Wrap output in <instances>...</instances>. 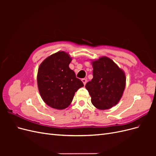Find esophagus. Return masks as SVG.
Masks as SVG:
<instances>
[{"mask_svg": "<svg viewBox=\"0 0 156 156\" xmlns=\"http://www.w3.org/2000/svg\"><path fill=\"white\" fill-rule=\"evenodd\" d=\"M82 82L83 83L84 85H85L86 83H87V79H82Z\"/></svg>", "mask_w": 156, "mask_h": 156, "instance_id": "esophagus-1", "label": "esophagus"}]
</instances>
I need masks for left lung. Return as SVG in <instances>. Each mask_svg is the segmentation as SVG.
Wrapping results in <instances>:
<instances>
[{
	"label": "left lung",
	"mask_w": 156,
	"mask_h": 156,
	"mask_svg": "<svg viewBox=\"0 0 156 156\" xmlns=\"http://www.w3.org/2000/svg\"><path fill=\"white\" fill-rule=\"evenodd\" d=\"M93 79L85 87L93 105L100 110L109 109L119 102L126 87V75L114 61L101 56L92 61Z\"/></svg>",
	"instance_id": "1"
}]
</instances>
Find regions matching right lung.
Wrapping results in <instances>:
<instances>
[{
  "instance_id": "obj_1",
  "label": "right lung",
  "mask_w": 156,
  "mask_h": 156,
  "mask_svg": "<svg viewBox=\"0 0 156 156\" xmlns=\"http://www.w3.org/2000/svg\"><path fill=\"white\" fill-rule=\"evenodd\" d=\"M70 55L58 51L46 58L40 65L37 83L42 100L48 106L62 110L72 103L75 93L84 87L69 68Z\"/></svg>"
}]
</instances>
